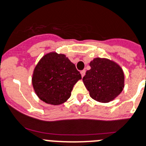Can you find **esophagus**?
<instances>
[{
    "mask_svg": "<svg viewBox=\"0 0 146 146\" xmlns=\"http://www.w3.org/2000/svg\"><path fill=\"white\" fill-rule=\"evenodd\" d=\"M81 75H82V77H83L85 75V70H83L81 71Z\"/></svg>",
    "mask_w": 146,
    "mask_h": 146,
    "instance_id": "esophagus-1",
    "label": "esophagus"
}]
</instances>
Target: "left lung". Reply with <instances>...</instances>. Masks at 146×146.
Returning <instances> with one entry per match:
<instances>
[{
    "mask_svg": "<svg viewBox=\"0 0 146 146\" xmlns=\"http://www.w3.org/2000/svg\"><path fill=\"white\" fill-rule=\"evenodd\" d=\"M83 82L94 100L108 103L114 100L124 88L122 69L114 61L97 58L90 63Z\"/></svg>",
    "mask_w": 146,
    "mask_h": 146,
    "instance_id": "1",
    "label": "left lung"
}]
</instances>
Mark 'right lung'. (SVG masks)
I'll list each match as a JSON object with an SVG mask.
<instances>
[{"mask_svg":"<svg viewBox=\"0 0 146 146\" xmlns=\"http://www.w3.org/2000/svg\"><path fill=\"white\" fill-rule=\"evenodd\" d=\"M81 74L64 54L50 52L40 59L34 70L32 84L40 100L59 105L67 101Z\"/></svg>","mask_w":146,"mask_h":146,"instance_id":"right-lung-1","label":"right lung"}]
</instances>
